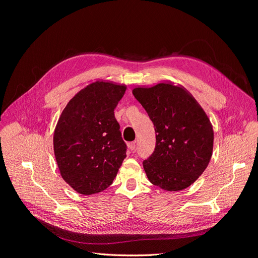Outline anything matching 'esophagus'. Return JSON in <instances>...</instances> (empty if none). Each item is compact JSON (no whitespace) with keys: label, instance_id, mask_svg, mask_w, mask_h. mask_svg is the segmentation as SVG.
<instances>
[{"label":"esophagus","instance_id":"34e87169","mask_svg":"<svg viewBox=\"0 0 258 258\" xmlns=\"http://www.w3.org/2000/svg\"><path fill=\"white\" fill-rule=\"evenodd\" d=\"M128 147H129V149L131 151H134V150H136V148H137V144H136V142H131V143H129Z\"/></svg>","mask_w":258,"mask_h":258}]
</instances>
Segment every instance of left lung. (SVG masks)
Instances as JSON below:
<instances>
[{
	"label": "left lung",
	"instance_id": "obj_1",
	"mask_svg": "<svg viewBox=\"0 0 258 258\" xmlns=\"http://www.w3.org/2000/svg\"><path fill=\"white\" fill-rule=\"evenodd\" d=\"M134 97L152 120L156 143L143 162L151 183L167 191L186 189L209 164L213 129L203 108L182 87L169 83L134 88Z\"/></svg>",
	"mask_w": 258,
	"mask_h": 258
}]
</instances>
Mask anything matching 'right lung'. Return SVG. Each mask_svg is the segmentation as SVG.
Returning <instances> with one entry per match:
<instances>
[{
	"label": "right lung",
	"instance_id": "right-lung-1",
	"mask_svg": "<svg viewBox=\"0 0 258 258\" xmlns=\"http://www.w3.org/2000/svg\"><path fill=\"white\" fill-rule=\"evenodd\" d=\"M126 86L99 81L69 101L53 136L59 172L77 192L91 195L111 185L126 157L114 109Z\"/></svg>",
	"mask_w": 258,
	"mask_h": 258
}]
</instances>
